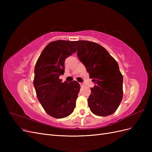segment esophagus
Wrapping results in <instances>:
<instances>
[{"label": "esophagus", "mask_w": 152, "mask_h": 152, "mask_svg": "<svg viewBox=\"0 0 152 152\" xmlns=\"http://www.w3.org/2000/svg\"><path fill=\"white\" fill-rule=\"evenodd\" d=\"M80 86L81 87H84V84L83 83H80Z\"/></svg>", "instance_id": "obj_1"}]
</instances>
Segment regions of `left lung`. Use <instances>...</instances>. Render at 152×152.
Listing matches in <instances>:
<instances>
[{
  "mask_svg": "<svg viewBox=\"0 0 152 152\" xmlns=\"http://www.w3.org/2000/svg\"><path fill=\"white\" fill-rule=\"evenodd\" d=\"M77 56L93 79L94 86L87 99L96 115L113 113L123 97V77L117 62L102 45L87 40L74 41Z\"/></svg>",
  "mask_w": 152,
  "mask_h": 152,
  "instance_id": "obj_1",
  "label": "left lung"
}]
</instances>
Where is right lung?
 <instances>
[{
    "mask_svg": "<svg viewBox=\"0 0 152 152\" xmlns=\"http://www.w3.org/2000/svg\"><path fill=\"white\" fill-rule=\"evenodd\" d=\"M76 51L74 41L59 40L46 45L36 63L34 86L46 113L54 118L68 117L73 112L80 86L75 80L62 82L65 59Z\"/></svg>",
    "mask_w": 152,
    "mask_h": 152,
    "instance_id": "right-lung-1",
    "label": "right lung"
}]
</instances>
